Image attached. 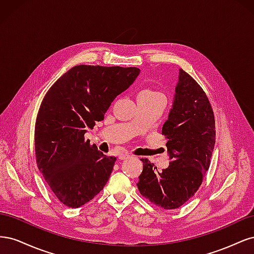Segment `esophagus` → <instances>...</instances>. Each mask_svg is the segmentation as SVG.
<instances>
[{
  "label": "esophagus",
  "mask_w": 254,
  "mask_h": 254,
  "mask_svg": "<svg viewBox=\"0 0 254 254\" xmlns=\"http://www.w3.org/2000/svg\"><path fill=\"white\" fill-rule=\"evenodd\" d=\"M130 157H131V155H130V153H120V155H119V159L120 160H125V159L130 158Z\"/></svg>",
  "instance_id": "obj_1"
}]
</instances>
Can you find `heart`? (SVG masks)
Listing matches in <instances>:
<instances>
[{"label": "heart", "instance_id": "heart-1", "mask_svg": "<svg viewBox=\"0 0 254 254\" xmlns=\"http://www.w3.org/2000/svg\"><path fill=\"white\" fill-rule=\"evenodd\" d=\"M140 93H158V92H155V91H150V90H143L141 91ZM159 94V93H158Z\"/></svg>", "mask_w": 254, "mask_h": 254}]
</instances>
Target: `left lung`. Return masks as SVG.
Returning <instances> with one entry per match:
<instances>
[{"label": "left lung", "mask_w": 254, "mask_h": 254, "mask_svg": "<svg viewBox=\"0 0 254 254\" xmlns=\"http://www.w3.org/2000/svg\"><path fill=\"white\" fill-rule=\"evenodd\" d=\"M178 77L172 109L162 127L170 165L158 172L153 163L142 159L143 171L136 183L142 196L165 210L178 209L194 196L210 167L216 135L204 91L182 68Z\"/></svg>", "instance_id": "obj_1"}]
</instances>
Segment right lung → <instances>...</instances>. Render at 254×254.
<instances>
[{"mask_svg": "<svg viewBox=\"0 0 254 254\" xmlns=\"http://www.w3.org/2000/svg\"><path fill=\"white\" fill-rule=\"evenodd\" d=\"M140 74L137 67L76 65L53 84L37 115V165L64 205L79 207L101 191L115 157H107L84 133L104 120L115 97Z\"/></svg>", "mask_w": 254, "mask_h": 254, "instance_id": "right-lung-1", "label": "right lung"}]
</instances>
